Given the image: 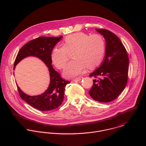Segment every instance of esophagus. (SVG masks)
<instances>
[{"mask_svg": "<svg viewBox=\"0 0 146 146\" xmlns=\"http://www.w3.org/2000/svg\"><path fill=\"white\" fill-rule=\"evenodd\" d=\"M82 78H83L82 77H78V78H76L74 79V80H73V81H74V82H79V81H80Z\"/></svg>", "mask_w": 146, "mask_h": 146, "instance_id": "obj_1", "label": "esophagus"}]
</instances>
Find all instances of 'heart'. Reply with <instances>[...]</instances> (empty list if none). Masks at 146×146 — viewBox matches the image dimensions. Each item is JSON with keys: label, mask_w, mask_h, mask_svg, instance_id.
Listing matches in <instances>:
<instances>
[{"label": "heart", "mask_w": 146, "mask_h": 146, "mask_svg": "<svg viewBox=\"0 0 146 146\" xmlns=\"http://www.w3.org/2000/svg\"><path fill=\"white\" fill-rule=\"evenodd\" d=\"M73 52L72 58L64 71L66 77L71 78L84 73L88 67L93 69L102 62L106 52V42L102 35H88L78 32L66 36L64 46H56L51 54V59L58 69L64 68L69 59V52Z\"/></svg>", "instance_id": "b5f03b06"}]
</instances>
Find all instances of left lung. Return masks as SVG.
<instances>
[{"label": "left lung", "instance_id": "8db88e82", "mask_svg": "<svg viewBox=\"0 0 146 146\" xmlns=\"http://www.w3.org/2000/svg\"><path fill=\"white\" fill-rule=\"evenodd\" d=\"M106 40V54L100 67L90 74L95 78L88 93L95 100L110 102L125 88L128 78L129 58L121 40L112 32L96 29ZM100 77L98 79L97 78Z\"/></svg>", "mask_w": 146, "mask_h": 146}]
</instances>
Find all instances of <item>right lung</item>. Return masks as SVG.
I'll list each match as a JSON object with an SVG mask.
<instances>
[{
	"label": "right lung",
	"instance_id": "1",
	"mask_svg": "<svg viewBox=\"0 0 146 146\" xmlns=\"http://www.w3.org/2000/svg\"><path fill=\"white\" fill-rule=\"evenodd\" d=\"M54 36H41L31 40L20 50L15 59V66L23 58L35 56L40 58L48 68L50 83L47 90L36 96H30L17 87L21 99L31 107L41 111H49L58 108L64 101L65 88L70 82L61 78L60 74L52 67L51 54L55 46L62 38Z\"/></svg>",
	"mask_w": 146,
	"mask_h": 146
}]
</instances>
